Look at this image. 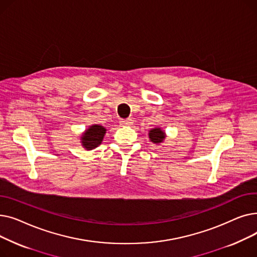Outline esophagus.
I'll return each mask as SVG.
<instances>
[{
  "label": "esophagus",
  "instance_id": "34e87169",
  "mask_svg": "<svg viewBox=\"0 0 257 257\" xmlns=\"http://www.w3.org/2000/svg\"><path fill=\"white\" fill-rule=\"evenodd\" d=\"M119 124L121 126H130L132 125V119L131 118H126V119H120Z\"/></svg>",
  "mask_w": 257,
  "mask_h": 257
}]
</instances>
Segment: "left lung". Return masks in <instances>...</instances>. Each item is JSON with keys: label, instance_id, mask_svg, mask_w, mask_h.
Segmentation results:
<instances>
[{"label": "left lung", "instance_id": "8db88e82", "mask_svg": "<svg viewBox=\"0 0 257 257\" xmlns=\"http://www.w3.org/2000/svg\"><path fill=\"white\" fill-rule=\"evenodd\" d=\"M149 139L154 144H160L166 139V133L160 128H153L149 131Z\"/></svg>", "mask_w": 257, "mask_h": 257}]
</instances>
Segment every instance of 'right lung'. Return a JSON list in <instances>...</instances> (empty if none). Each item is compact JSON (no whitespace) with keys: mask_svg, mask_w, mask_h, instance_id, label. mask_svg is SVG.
<instances>
[{"mask_svg":"<svg viewBox=\"0 0 257 257\" xmlns=\"http://www.w3.org/2000/svg\"><path fill=\"white\" fill-rule=\"evenodd\" d=\"M106 129L101 125H91L81 137V144L86 150L97 148L103 141Z\"/></svg>","mask_w":257,"mask_h":257,"instance_id":"1","label":"right lung"}]
</instances>
